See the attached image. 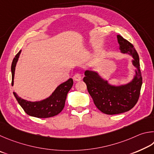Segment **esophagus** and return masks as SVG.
I'll return each mask as SVG.
<instances>
[{
    "instance_id": "esophagus-1",
    "label": "esophagus",
    "mask_w": 154,
    "mask_h": 154,
    "mask_svg": "<svg viewBox=\"0 0 154 154\" xmlns=\"http://www.w3.org/2000/svg\"><path fill=\"white\" fill-rule=\"evenodd\" d=\"M73 79H74L75 81H80V80L82 79V75L80 74V73H76V74H74Z\"/></svg>"
}]
</instances>
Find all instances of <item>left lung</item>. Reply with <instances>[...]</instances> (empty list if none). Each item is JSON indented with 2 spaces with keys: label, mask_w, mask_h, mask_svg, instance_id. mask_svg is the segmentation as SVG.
I'll use <instances>...</instances> for the list:
<instances>
[{
  "label": "left lung",
  "mask_w": 154,
  "mask_h": 154,
  "mask_svg": "<svg viewBox=\"0 0 154 154\" xmlns=\"http://www.w3.org/2000/svg\"><path fill=\"white\" fill-rule=\"evenodd\" d=\"M117 38L121 52L128 53L133 57V64L137 71L133 81L128 85L114 87L102 79L97 72L88 70L85 72V76L83 79L96 107L108 115L121 114L133 108L139 100L142 86L138 53L127 40L120 35H117Z\"/></svg>",
  "instance_id": "1"
}]
</instances>
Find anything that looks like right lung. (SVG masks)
Instances as JSON below:
<instances>
[{"label": "right lung", "mask_w": 154, "mask_h": 154, "mask_svg": "<svg viewBox=\"0 0 154 154\" xmlns=\"http://www.w3.org/2000/svg\"><path fill=\"white\" fill-rule=\"evenodd\" d=\"M20 53L21 51H19L18 53L15 55L12 62V86L13 85L16 63L17 62ZM73 83H74L73 80L69 79L66 82L62 83L57 87L49 97L40 101H28L20 98L14 92H13V95L15 97L19 104L20 105L27 114L38 118H50L59 114L63 110L67 94L71 89Z\"/></svg>", "instance_id": "1"}]
</instances>
